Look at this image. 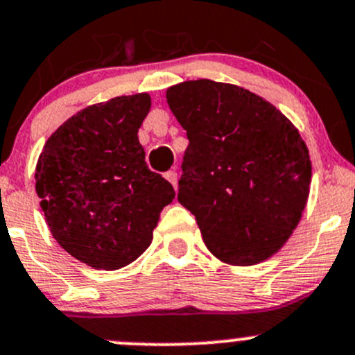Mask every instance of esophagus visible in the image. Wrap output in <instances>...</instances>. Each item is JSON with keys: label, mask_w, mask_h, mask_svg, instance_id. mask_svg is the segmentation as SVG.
<instances>
[{"label": "esophagus", "mask_w": 355, "mask_h": 355, "mask_svg": "<svg viewBox=\"0 0 355 355\" xmlns=\"http://www.w3.org/2000/svg\"><path fill=\"white\" fill-rule=\"evenodd\" d=\"M164 178H166V180L170 182V184L173 185L175 189H177V180H178V178H177V171H175V170L166 171V173H164Z\"/></svg>", "instance_id": "34e87169"}]
</instances>
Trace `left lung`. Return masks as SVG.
<instances>
[{"instance_id": "left-lung-1", "label": "left lung", "mask_w": 355, "mask_h": 355, "mask_svg": "<svg viewBox=\"0 0 355 355\" xmlns=\"http://www.w3.org/2000/svg\"><path fill=\"white\" fill-rule=\"evenodd\" d=\"M166 101L187 130L178 202L220 261L250 266L282 249L309 198L306 142L285 114L223 82H182Z\"/></svg>"}]
</instances>
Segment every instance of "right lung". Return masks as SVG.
<instances>
[{"label":"right lung","instance_id":"add662e5","mask_svg":"<svg viewBox=\"0 0 355 355\" xmlns=\"http://www.w3.org/2000/svg\"><path fill=\"white\" fill-rule=\"evenodd\" d=\"M149 110L146 92L87 106L60 125L39 156L35 192L49 230L94 270L137 259L175 199L170 182L148 168L139 142Z\"/></svg>","mask_w":355,"mask_h":355}]
</instances>
